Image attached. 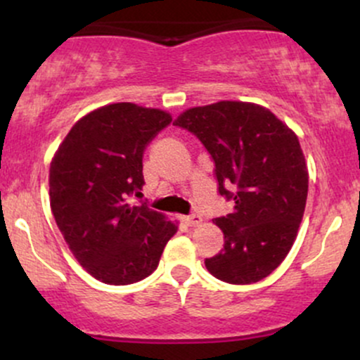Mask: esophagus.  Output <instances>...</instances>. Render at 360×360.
Wrapping results in <instances>:
<instances>
[{
  "instance_id": "1",
  "label": "esophagus",
  "mask_w": 360,
  "mask_h": 360,
  "mask_svg": "<svg viewBox=\"0 0 360 360\" xmlns=\"http://www.w3.org/2000/svg\"><path fill=\"white\" fill-rule=\"evenodd\" d=\"M184 221L188 223L189 226H196V225H200L201 221V217L200 214H196V213H191V214H188V217H184Z\"/></svg>"
}]
</instances>
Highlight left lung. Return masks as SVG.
<instances>
[{
  "instance_id": "obj_1",
  "label": "left lung",
  "mask_w": 360,
  "mask_h": 360,
  "mask_svg": "<svg viewBox=\"0 0 360 360\" xmlns=\"http://www.w3.org/2000/svg\"><path fill=\"white\" fill-rule=\"evenodd\" d=\"M200 139L214 162L218 193L233 212L214 218L225 243L205 266L217 279L267 278L295 243L308 196V169L295 131L264 106L218 101L174 120Z\"/></svg>"
}]
</instances>
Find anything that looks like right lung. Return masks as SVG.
I'll return each mask as SVG.
<instances>
[{"mask_svg": "<svg viewBox=\"0 0 360 360\" xmlns=\"http://www.w3.org/2000/svg\"><path fill=\"white\" fill-rule=\"evenodd\" d=\"M171 122L162 110L106 105L82 117L53 155V218L74 257L101 283L125 286L150 276L177 232L147 203H130L146 184L143 152Z\"/></svg>", "mask_w": 360, "mask_h": 360, "instance_id": "right-lung-1", "label": "right lung"}]
</instances>
